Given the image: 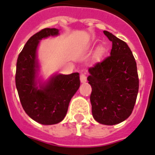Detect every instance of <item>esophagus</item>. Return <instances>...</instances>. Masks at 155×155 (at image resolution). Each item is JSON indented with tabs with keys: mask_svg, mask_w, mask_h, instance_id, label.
I'll use <instances>...</instances> for the list:
<instances>
[{
	"mask_svg": "<svg viewBox=\"0 0 155 155\" xmlns=\"http://www.w3.org/2000/svg\"><path fill=\"white\" fill-rule=\"evenodd\" d=\"M80 80L81 82H82V83H84V82L87 81V77H86V75L84 73L80 74Z\"/></svg>",
	"mask_w": 155,
	"mask_h": 155,
	"instance_id": "34e87169",
	"label": "esophagus"
}]
</instances>
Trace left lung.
<instances>
[{
	"label": "left lung",
	"mask_w": 155,
	"mask_h": 155,
	"mask_svg": "<svg viewBox=\"0 0 155 155\" xmlns=\"http://www.w3.org/2000/svg\"><path fill=\"white\" fill-rule=\"evenodd\" d=\"M110 55L88 69L92 114L97 122L114 125L126 120L134 109L139 88L137 64L127 44L107 31Z\"/></svg>",
	"instance_id": "1"
}]
</instances>
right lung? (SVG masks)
I'll use <instances>...</instances> for the list:
<instances>
[{"label": "right lung", "instance_id": "add662e5", "mask_svg": "<svg viewBox=\"0 0 155 155\" xmlns=\"http://www.w3.org/2000/svg\"><path fill=\"white\" fill-rule=\"evenodd\" d=\"M58 35L56 28H45L29 38L17 61L15 83L21 105L40 124H54L66 115L70 101L80 87L78 73L58 74L40 89L36 87L37 47L40 40Z\"/></svg>", "mask_w": 155, "mask_h": 155}]
</instances>
